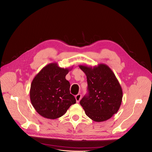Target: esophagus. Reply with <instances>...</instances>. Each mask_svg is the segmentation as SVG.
<instances>
[{
    "label": "esophagus",
    "mask_w": 152,
    "mask_h": 152,
    "mask_svg": "<svg viewBox=\"0 0 152 152\" xmlns=\"http://www.w3.org/2000/svg\"><path fill=\"white\" fill-rule=\"evenodd\" d=\"M81 94H78L77 96H75V99L77 101V103H78L80 102V100H81Z\"/></svg>",
    "instance_id": "esophagus-1"
}]
</instances>
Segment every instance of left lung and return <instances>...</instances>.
<instances>
[{
    "label": "left lung",
    "mask_w": 152,
    "mask_h": 152,
    "mask_svg": "<svg viewBox=\"0 0 152 152\" xmlns=\"http://www.w3.org/2000/svg\"><path fill=\"white\" fill-rule=\"evenodd\" d=\"M79 67L86 75L88 89L80 104L92 121H107L118 111L122 103L123 92L118 80L107 64Z\"/></svg>",
    "instance_id": "obj_1"
}]
</instances>
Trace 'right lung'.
Returning <instances> with one entry per match:
<instances>
[{"label":"right lung","mask_w":152,"mask_h":152,"mask_svg":"<svg viewBox=\"0 0 152 152\" xmlns=\"http://www.w3.org/2000/svg\"><path fill=\"white\" fill-rule=\"evenodd\" d=\"M72 68L64 69L56 63H52L34 77L30 90V101L37 112L44 118H60L76 103L75 98L70 93V83L66 79Z\"/></svg>","instance_id":"add662e5"}]
</instances>
